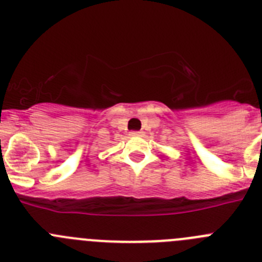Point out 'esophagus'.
Masks as SVG:
<instances>
[{
	"label": "esophagus",
	"mask_w": 262,
	"mask_h": 262,
	"mask_svg": "<svg viewBox=\"0 0 262 262\" xmlns=\"http://www.w3.org/2000/svg\"><path fill=\"white\" fill-rule=\"evenodd\" d=\"M130 136H133V137H141V136H143V132H132Z\"/></svg>",
	"instance_id": "esophagus-1"
}]
</instances>
